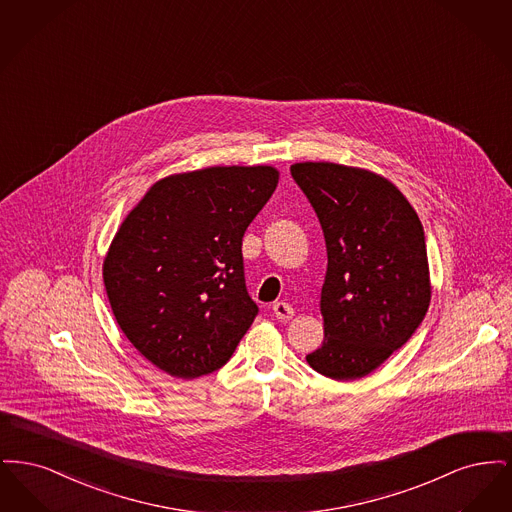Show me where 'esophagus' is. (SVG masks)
Returning a JSON list of instances; mask_svg holds the SVG:
<instances>
[{"label":"esophagus","instance_id":"1","mask_svg":"<svg viewBox=\"0 0 512 512\" xmlns=\"http://www.w3.org/2000/svg\"><path fill=\"white\" fill-rule=\"evenodd\" d=\"M272 313H274V317L278 318V320L286 322V320H290L293 317L292 305H288L284 301H276L272 305Z\"/></svg>","mask_w":512,"mask_h":512}]
</instances>
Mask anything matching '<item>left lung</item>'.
<instances>
[{"label":"left lung","mask_w":512,"mask_h":512,"mask_svg":"<svg viewBox=\"0 0 512 512\" xmlns=\"http://www.w3.org/2000/svg\"><path fill=\"white\" fill-rule=\"evenodd\" d=\"M293 180L324 232V341L307 363L357 380L405 345L430 307L424 228L407 197L380 174L336 163H295Z\"/></svg>","instance_id":"8db88e82"}]
</instances>
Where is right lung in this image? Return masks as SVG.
Returning a JSON list of instances; mask_svg holds the SVG:
<instances>
[{"mask_svg":"<svg viewBox=\"0 0 512 512\" xmlns=\"http://www.w3.org/2000/svg\"><path fill=\"white\" fill-rule=\"evenodd\" d=\"M278 171L209 167L155 182L113 238L103 282L130 343L192 380L226 365L259 307L245 288L242 240Z\"/></svg>","mask_w":512,"mask_h":512,"instance_id":"right-lung-1","label":"right lung"}]
</instances>
